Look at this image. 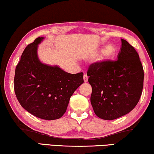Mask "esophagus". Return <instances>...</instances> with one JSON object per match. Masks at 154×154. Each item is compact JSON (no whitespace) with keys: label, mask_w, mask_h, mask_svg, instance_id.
<instances>
[{"label":"esophagus","mask_w":154,"mask_h":154,"mask_svg":"<svg viewBox=\"0 0 154 154\" xmlns=\"http://www.w3.org/2000/svg\"><path fill=\"white\" fill-rule=\"evenodd\" d=\"M83 78H84V82H88V76H87V75H86V74L84 75Z\"/></svg>","instance_id":"34e87169"}]
</instances>
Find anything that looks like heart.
I'll list each match as a JSON object with an SVG mask.
<instances>
[{"instance_id":"heart-1","label":"heart","mask_w":154,"mask_h":154,"mask_svg":"<svg viewBox=\"0 0 154 154\" xmlns=\"http://www.w3.org/2000/svg\"><path fill=\"white\" fill-rule=\"evenodd\" d=\"M116 55L115 47L112 45H107L102 51V59L103 60H109L113 59Z\"/></svg>"}]
</instances>
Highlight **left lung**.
Here are the masks:
<instances>
[{"mask_svg":"<svg viewBox=\"0 0 154 154\" xmlns=\"http://www.w3.org/2000/svg\"><path fill=\"white\" fill-rule=\"evenodd\" d=\"M117 59L95 63L87 72L92 87L91 103L96 116L104 120H114L129 113L142 95V63L135 48L123 39Z\"/></svg>","mask_w":154,"mask_h":154,"instance_id":"1","label":"left lung"}]
</instances>
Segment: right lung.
Returning a JSON list of instances; mask_svg holds the SVG:
<instances>
[{
  "label": "right lung",
  "mask_w": 154,
  "mask_h": 154,
  "mask_svg": "<svg viewBox=\"0 0 154 154\" xmlns=\"http://www.w3.org/2000/svg\"><path fill=\"white\" fill-rule=\"evenodd\" d=\"M40 37L28 45L17 64L14 92L21 107L36 117L54 120L66 112L70 97L84 83L83 72L70 74L42 63L38 56Z\"/></svg>",
  "instance_id": "add662e5"
}]
</instances>
